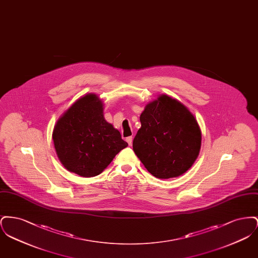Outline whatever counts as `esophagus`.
I'll return each mask as SVG.
<instances>
[{
	"instance_id": "1",
	"label": "esophagus",
	"mask_w": 258,
	"mask_h": 258,
	"mask_svg": "<svg viewBox=\"0 0 258 258\" xmlns=\"http://www.w3.org/2000/svg\"><path fill=\"white\" fill-rule=\"evenodd\" d=\"M126 142L128 143V145L130 146H132V144H133V136H128V137H126Z\"/></svg>"
}]
</instances>
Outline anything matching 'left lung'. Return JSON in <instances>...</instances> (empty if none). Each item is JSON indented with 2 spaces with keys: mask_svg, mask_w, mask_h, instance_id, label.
<instances>
[{
  "mask_svg": "<svg viewBox=\"0 0 258 258\" xmlns=\"http://www.w3.org/2000/svg\"><path fill=\"white\" fill-rule=\"evenodd\" d=\"M135 135V155L153 176L176 178L196 162L201 148V130L186 106L167 95L146 104Z\"/></svg>",
  "mask_w": 258,
  "mask_h": 258,
  "instance_id": "8db88e82",
  "label": "left lung"
}]
</instances>
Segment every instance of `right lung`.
<instances>
[{
  "label": "right lung",
  "mask_w": 258,
  "mask_h": 258,
  "mask_svg": "<svg viewBox=\"0 0 258 258\" xmlns=\"http://www.w3.org/2000/svg\"><path fill=\"white\" fill-rule=\"evenodd\" d=\"M103 102L96 94L76 99L54 125L56 154L66 169L90 178L103 171L127 143L103 116Z\"/></svg>",
  "instance_id": "add662e5"
}]
</instances>
